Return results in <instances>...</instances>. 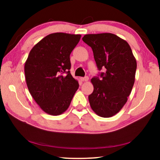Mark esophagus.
<instances>
[{"instance_id": "1", "label": "esophagus", "mask_w": 160, "mask_h": 160, "mask_svg": "<svg viewBox=\"0 0 160 160\" xmlns=\"http://www.w3.org/2000/svg\"><path fill=\"white\" fill-rule=\"evenodd\" d=\"M81 80H82V82H87V81L89 80V77H88V76H85V77H82V78H81Z\"/></svg>"}]
</instances>
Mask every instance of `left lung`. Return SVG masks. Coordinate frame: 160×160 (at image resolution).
<instances>
[{"label": "left lung", "instance_id": "obj_1", "mask_svg": "<svg viewBox=\"0 0 160 160\" xmlns=\"http://www.w3.org/2000/svg\"><path fill=\"white\" fill-rule=\"evenodd\" d=\"M92 48L100 78L91 79L94 90L89 95L90 106L96 114L108 118L119 112L128 101L135 82L137 62L125 40L112 33L87 34L82 38Z\"/></svg>", "mask_w": 160, "mask_h": 160}]
</instances>
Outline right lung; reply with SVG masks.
Returning <instances> with one entry per match:
<instances>
[{
  "label": "right lung",
  "instance_id": "obj_1",
  "mask_svg": "<svg viewBox=\"0 0 160 160\" xmlns=\"http://www.w3.org/2000/svg\"><path fill=\"white\" fill-rule=\"evenodd\" d=\"M81 36L64 32L48 35L32 47L25 63L28 90L48 114L64 113L79 86L69 70L70 54ZM64 72L66 76L63 75Z\"/></svg>",
  "mask_w": 160,
  "mask_h": 160
}]
</instances>
